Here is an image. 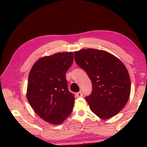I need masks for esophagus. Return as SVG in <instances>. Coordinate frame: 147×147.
I'll list each match as a JSON object with an SVG mask.
<instances>
[{"label": "esophagus", "instance_id": "esophagus-1", "mask_svg": "<svg viewBox=\"0 0 147 147\" xmlns=\"http://www.w3.org/2000/svg\"><path fill=\"white\" fill-rule=\"evenodd\" d=\"M76 96H77V97H82V96H83V94L81 91H80V92H78V93H76Z\"/></svg>", "mask_w": 147, "mask_h": 147}]
</instances>
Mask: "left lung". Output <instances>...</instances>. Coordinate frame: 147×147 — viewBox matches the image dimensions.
<instances>
[{
    "mask_svg": "<svg viewBox=\"0 0 147 147\" xmlns=\"http://www.w3.org/2000/svg\"><path fill=\"white\" fill-rule=\"evenodd\" d=\"M74 59L91 80L92 93L86 97L91 110L102 119L116 115L130 94V78L125 65L108 52L94 49L74 52Z\"/></svg>",
    "mask_w": 147,
    "mask_h": 147,
    "instance_id": "left-lung-1",
    "label": "left lung"
}]
</instances>
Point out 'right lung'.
<instances>
[{"instance_id": "obj_1", "label": "right lung", "mask_w": 147, "mask_h": 147, "mask_svg": "<svg viewBox=\"0 0 147 147\" xmlns=\"http://www.w3.org/2000/svg\"><path fill=\"white\" fill-rule=\"evenodd\" d=\"M73 52L39 58L29 73L26 97L44 121L59 124L73 109L74 97L68 91L66 72L73 63Z\"/></svg>"}]
</instances>
